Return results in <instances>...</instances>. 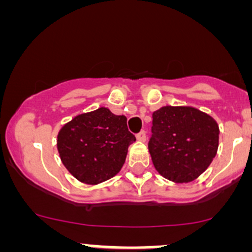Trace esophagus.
I'll return each mask as SVG.
<instances>
[{
	"label": "esophagus",
	"instance_id": "1",
	"mask_svg": "<svg viewBox=\"0 0 252 252\" xmlns=\"http://www.w3.org/2000/svg\"><path fill=\"white\" fill-rule=\"evenodd\" d=\"M136 137H137V140L141 141V142H146V140H147V132L144 131V130H142V131L138 132Z\"/></svg>",
	"mask_w": 252,
	"mask_h": 252
}]
</instances>
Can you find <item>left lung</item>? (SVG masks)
<instances>
[{"label": "left lung", "instance_id": "8db88e82", "mask_svg": "<svg viewBox=\"0 0 252 252\" xmlns=\"http://www.w3.org/2000/svg\"><path fill=\"white\" fill-rule=\"evenodd\" d=\"M148 148L155 169L173 182L199 178L217 155L219 126L193 106L166 105L153 112Z\"/></svg>", "mask_w": 252, "mask_h": 252}]
</instances>
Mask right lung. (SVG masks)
Instances as JSON below:
<instances>
[{
    "mask_svg": "<svg viewBox=\"0 0 252 252\" xmlns=\"http://www.w3.org/2000/svg\"><path fill=\"white\" fill-rule=\"evenodd\" d=\"M135 141L126 117L102 106L63 124L57 147L63 164L77 180L98 185L122 169L129 146Z\"/></svg>",
    "mask_w": 252,
    "mask_h": 252,
    "instance_id": "obj_1",
    "label": "right lung"
}]
</instances>
